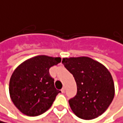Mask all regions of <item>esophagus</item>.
I'll use <instances>...</instances> for the list:
<instances>
[{
    "label": "esophagus",
    "instance_id": "1",
    "mask_svg": "<svg viewBox=\"0 0 123 123\" xmlns=\"http://www.w3.org/2000/svg\"><path fill=\"white\" fill-rule=\"evenodd\" d=\"M61 92H62V93L65 92V87H63L62 89H61Z\"/></svg>",
    "mask_w": 123,
    "mask_h": 123
}]
</instances>
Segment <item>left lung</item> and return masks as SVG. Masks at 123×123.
<instances>
[{"label": "left lung", "mask_w": 123, "mask_h": 123, "mask_svg": "<svg viewBox=\"0 0 123 123\" xmlns=\"http://www.w3.org/2000/svg\"><path fill=\"white\" fill-rule=\"evenodd\" d=\"M62 63L74 77L77 92L68 100L70 107L81 119L98 117L107 109L115 96V85L108 69L92 58H63Z\"/></svg>", "instance_id": "8db88e82"}]
</instances>
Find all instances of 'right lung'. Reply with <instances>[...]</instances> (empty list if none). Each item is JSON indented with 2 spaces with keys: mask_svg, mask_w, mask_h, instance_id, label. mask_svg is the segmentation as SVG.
<instances>
[{
  "mask_svg": "<svg viewBox=\"0 0 123 123\" xmlns=\"http://www.w3.org/2000/svg\"><path fill=\"white\" fill-rule=\"evenodd\" d=\"M60 62V57L38 55L14 70L9 82V94L15 106L24 115L38 116L51 107L60 90L55 87L49 70Z\"/></svg>",
  "mask_w": 123,
  "mask_h": 123,
  "instance_id": "add662e5",
  "label": "right lung"
}]
</instances>
